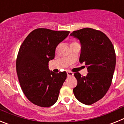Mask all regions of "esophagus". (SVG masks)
<instances>
[{"label":"esophagus","mask_w":124,"mask_h":124,"mask_svg":"<svg viewBox=\"0 0 124 124\" xmlns=\"http://www.w3.org/2000/svg\"><path fill=\"white\" fill-rule=\"evenodd\" d=\"M67 75L68 77H71V76H73L74 75V73L71 71H67Z\"/></svg>","instance_id":"obj_1"}]
</instances>
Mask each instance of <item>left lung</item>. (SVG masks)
I'll use <instances>...</instances> for the list:
<instances>
[{"label": "left lung", "mask_w": 124, "mask_h": 124, "mask_svg": "<svg viewBox=\"0 0 124 124\" xmlns=\"http://www.w3.org/2000/svg\"><path fill=\"white\" fill-rule=\"evenodd\" d=\"M81 44L79 62L87 66L86 76L74 73L77 86L73 89L76 98L91 105L106 95L112 83L116 67V53L109 38L100 30L84 28L70 34Z\"/></svg>", "instance_id": "left-lung-1"}]
</instances>
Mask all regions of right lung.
<instances>
[{
    "instance_id": "add662e5",
    "label": "right lung",
    "mask_w": 124,
    "mask_h": 124,
    "mask_svg": "<svg viewBox=\"0 0 124 124\" xmlns=\"http://www.w3.org/2000/svg\"><path fill=\"white\" fill-rule=\"evenodd\" d=\"M69 31L37 28L26 37L20 47L16 60L18 81L23 93L34 104L42 107L53 106L67 77L66 72L54 73L48 68L58 45Z\"/></svg>"
}]
</instances>
